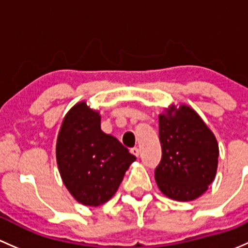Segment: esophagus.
<instances>
[{
	"label": "esophagus",
	"instance_id": "esophagus-1",
	"mask_svg": "<svg viewBox=\"0 0 248 248\" xmlns=\"http://www.w3.org/2000/svg\"><path fill=\"white\" fill-rule=\"evenodd\" d=\"M130 153H131L132 155H135V156H139L140 149L137 147H134V148H131V149H130Z\"/></svg>",
	"mask_w": 248,
	"mask_h": 248
}]
</instances>
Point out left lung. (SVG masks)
<instances>
[{"label": "left lung", "mask_w": 248, "mask_h": 248, "mask_svg": "<svg viewBox=\"0 0 248 248\" xmlns=\"http://www.w3.org/2000/svg\"><path fill=\"white\" fill-rule=\"evenodd\" d=\"M161 161L155 180L163 195L192 201L208 190L217 170L218 145L201 117L187 106L159 117Z\"/></svg>", "instance_id": "left-lung-1"}]
</instances>
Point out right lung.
<instances>
[{"instance_id":"add662e5","label":"right lung","mask_w":248,"mask_h":248,"mask_svg":"<svg viewBox=\"0 0 248 248\" xmlns=\"http://www.w3.org/2000/svg\"><path fill=\"white\" fill-rule=\"evenodd\" d=\"M57 163L69 192L83 205L98 206L117 192L136 160L116 137L103 132L100 116L80 103L63 121L58 134Z\"/></svg>"}]
</instances>
